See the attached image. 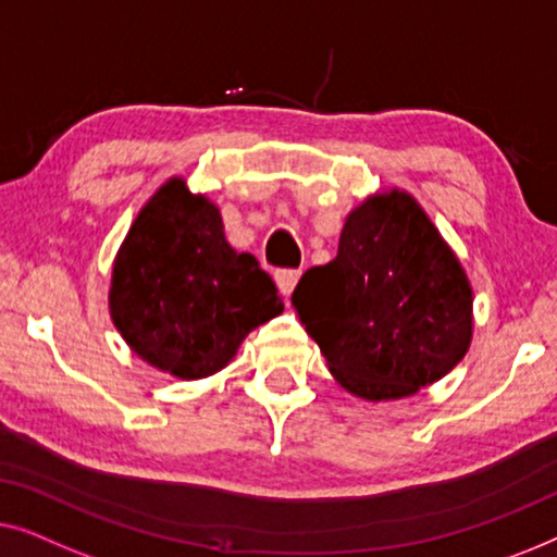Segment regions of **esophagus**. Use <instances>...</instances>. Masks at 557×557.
<instances>
[{
    "label": "esophagus",
    "mask_w": 557,
    "mask_h": 557,
    "mask_svg": "<svg viewBox=\"0 0 557 557\" xmlns=\"http://www.w3.org/2000/svg\"><path fill=\"white\" fill-rule=\"evenodd\" d=\"M297 280H300V270H280V272H275V282H277V289L282 293V297L293 295Z\"/></svg>",
    "instance_id": "1"
}]
</instances>
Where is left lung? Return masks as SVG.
<instances>
[{
	"mask_svg": "<svg viewBox=\"0 0 557 557\" xmlns=\"http://www.w3.org/2000/svg\"><path fill=\"white\" fill-rule=\"evenodd\" d=\"M467 270L432 216L391 186L348 211L338 255L297 282L293 308L327 371L363 401H398L467 356L474 333Z\"/></svg>",
	"mask_w": 557,
	"mask_h": 557,
	"instance_id": "obj_1",
	"label": "left lung"
}]
</instances>
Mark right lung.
<instances>
[{
	"label": "right lung",
	"mask_w": 557,
	"mask_h": 557,
	"mask_svg": "<svg viewBox=\"0 0 557 557\" xmlns=\"http://www.w3.org/2000/svg\"><path fill=\"white\" fill-rule=\"evenodd\" d=\"M285 310L275 282L224 234L222 211L184 176L163 182L115 252L108 312L133 354L182 381L209 379Z\"/></svg>",
	"instance_id": "obj_1"
}]
</instances>
